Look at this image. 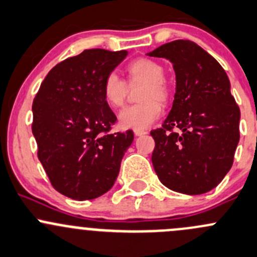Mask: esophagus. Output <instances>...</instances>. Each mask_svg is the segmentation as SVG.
<instances>
[{
    "label": "esophagus",
    "instance_id": "34e87169",
    "mask_svg": "<svg viewBox=\"0 0 257 257\" xmlns=\"http://www.w3.org/2000/svg\"><path fill=\"white\" fill-rule=\"evenodd\" d=\"M134 134H135V136H142V135H146L147 131H145V130L135 128L134 130Z\"/></svg>",
    "mask_w": 257,
    "mask_h": 257
}]
</instances>
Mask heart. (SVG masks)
<instances>
[{"mask_svg":"<svg viewBox=\"0 0 257 257\" xmlns=\"http://www.w3.org/2000/svg\"><path fill=\"white\" fill-rule=\"evenodd\" d=\"M127 85L144 83L139 93L142 102L126 107L118 116L123 128H146L162 113V105L169 100L170 91L165 82V70L159 62L150 58H136L125 68ZM127 85L116 73H108L102 82V96L105 102L112 108L122 107L127 96Z\"/></svg>","mask_w":257,"mask_h":257,"instance_id":"1","label":"heart"}]
</instances>
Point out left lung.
I'll list each match as a JSON object with an SVG mask.
<instances>
[{"label":"left lung","instance_id":"8db88e82","mask_svg":"<svg viewBox=\"0 0 257 257\" xmlns=\"http://www.w3.org/2000/svg\"><path fill=\"white\" fill-rule=\"evenodd\" d=\"M172 62L176 92L155 140L152 165L176 192L200 195L217 186L233 162L240 140V108L220 63L197 43L176 40L149 53Z\"/></svg>","mask_w":257,"mask_h":257}]
</instances>
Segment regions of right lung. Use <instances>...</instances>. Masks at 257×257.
<instances>
[{"label": "right lung", "mask_w": 257, "mask_h": 257, "mask_svg": "<svg viewBox=\"0 0 257 257\" xmlns=\"http://www.w3.org/2000/svg\"><path fill=\"white\" fill-rule=\"evenodd\" d=\"M127 51L85 50L57 63L32 103L37 156L56 191L92 200L113 186L134 132H111L117 117L102 96L106 76Z\"/></svg>", "instance_id": "right-lung-1"}]
</instances>
